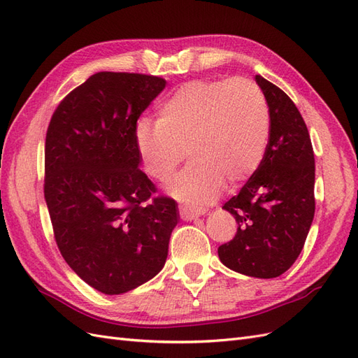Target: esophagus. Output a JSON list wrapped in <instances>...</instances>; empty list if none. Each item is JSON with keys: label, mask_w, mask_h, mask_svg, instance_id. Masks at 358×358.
<instances>
[{"label": "esophagus", "mask_w": 358, "mask_h": 358, "mask_svg": "<svg viewBox=\"0 0 358 358\" xmlns=\"http://www.w3.org/2000/svg\"><path fill=\"white\" fill-rule=\"evenodd\" d=\"M207 213L206 208H195V207H190V206H180V216L181 219L185 220H192V219H196L199 216H203V214Z\"/></svg>", "instance_id": "1"}]
</instances>
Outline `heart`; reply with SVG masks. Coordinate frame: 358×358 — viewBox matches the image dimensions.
<instances>
[{
    "instance_id": "b5f03b06",
    "label": "heart",
    "mask_w": 358,
    "mask_h": 358,
    "mask_svg": "<svg viewBox=\"0 0 358 358\" xmlns=\"http://www.w3.org/2000/svg\"><path fill=\"white\" fill-rule=\"evenodd\" d=\"M270 136V109L250 79L192 80L141 120L135 138L144 169L165 181L189 155L192 162L168 182L171 195L207 202L258 169Z\"/></svg>"
}]
</instances>
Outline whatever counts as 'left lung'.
Here are the masks:
<instances>
[{"mask_svg": "<svg viewBox=\"0 0 358 358\" xmlns=\"http://www.w3.org/2000/svg\"><path fill=\"white\" fill-rule=\"evenodd\" d=\"M255 80L270 109L268 144L258 169L223 206L238 228L217 253L234 271L273 279L299 258L309 234L315 214V156L294 101L261 75Z\"/></svg>", "mask_w": 358, "mask_h": 358, "instance_id": "obj_1", "label": "left lung"}]
</instances>
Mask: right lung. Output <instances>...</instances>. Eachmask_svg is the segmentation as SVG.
Masks as SVG:
<instances>
[{
  "label": "right lung",
  "instance_id": "right-lung-1",
  "mask_svg": "<svg viewBox=\"0 0 358 358\" xmlns=\"http://www.w3.org/2000/svg\"><path fill=\"white\" fill-rule=\"evenodd\" d=\"M166 85L99 71L57 106L46 131L45 199L57 246L80 279L117 295L163 268L177 202L139 169L136 122Z\"/></svg>",
  "mask_w": 358,
  "mask_h": 358
}]
</instances>
